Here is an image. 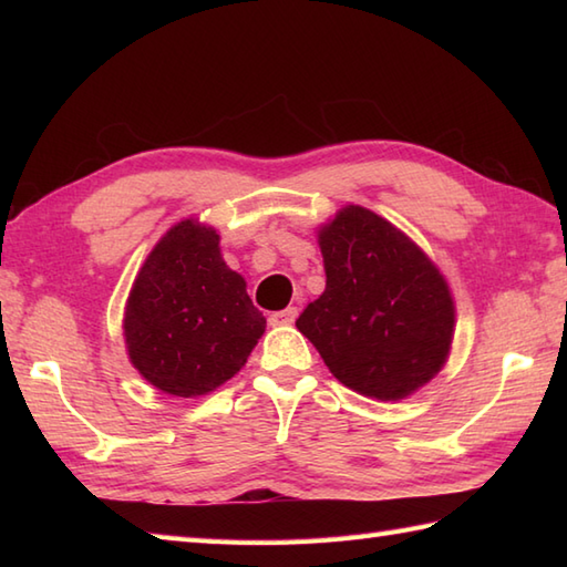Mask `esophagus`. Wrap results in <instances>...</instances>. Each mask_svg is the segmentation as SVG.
I'll return each instance as SVG.
<instances>
[{"label":"esophagus","mask_w":567,"mask_h":567,"mask_svg":"<svg viewBox=\"0 0 567 567\" xmlns=\"http://www.w3.org/2000/svg\"><path fill=\"white\" fill-rule=\"evenodd\" d=\"M297 319V307H287L282 311H275V315H270V323L272 327H290V323H295Z\"/></svg>","instance_id":"34e87169"}]
</instances>
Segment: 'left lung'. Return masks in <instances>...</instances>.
<instances>
[{
	"instance_id": "8db88e82",
	"label": "left lung",
	"mask_w": 567,
	"mask_h": 567,
	"mask_svg": "<svg viewBox=\"0 0 567 567\" xmlns=\"http://www.w3.org/2000/svg\"><path fill=\"white\" fill-rule=\"evenodd\" d=\"M327 290L297 329L333 378L396 402L439 375L451 353L455 305L436 265L400 228L348 204L319 228Z\"/></svg>"
}]
</instances>
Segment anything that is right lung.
<instances>
[{
  "mask_svg": "<svg viewBox=\"0 0 567 567\" xmlns=\"http://www.w3.org/2000/svg\"><path fill=\"white\" fill-rule=\"evenodd\" d=\"M262 331V311L224 262L219 234L197 219L175 224L155 244L126 299L131 363L173 396H202L231 380Z\"/></svg>",
  "mask_w": 567,
  "mask_h": 567,
  "instance_id": "add662e5",
  "label": "right lung"
}]
</instances>
